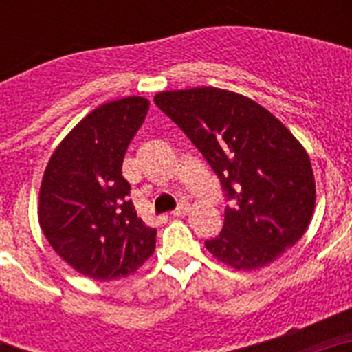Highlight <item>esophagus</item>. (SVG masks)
I'll list each match as a JSON object with an SVG mask.
<instances>
[{
	"label": "esophagus",
	"mask_w": 352,
	"mask_h": 352,
	"mask_svg": "<svg viewBox=\"0 0 352 352\" xmlns=\"http://www.w3.org/2000/svg\"><path fill=\"white\" fill-rule=\"evenodd\" d=\"M186 211H188V204L186 203H182V204H178V208H176V210L173 211V217H182V214H185Z\"/></svg>",
	"instance_id": "esophagus-1"
}]
</instances>
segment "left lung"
<instances>
[{
    "instance_id": "1",
    "label": "left lung",
    "mask_w": 352,
    "mask_h": 352,
    "mask_svg": "<svg viewBox=\"0 0 352 352\" xmlns=\"http://www.w3.org/2000/svg\"><path fill=\"white\" fill-rule=\"evenodd\" d=\"M162 113L183 130L217 174L223 227L206 248L236 270L263 268L292 247L316 204L310 158L272 113L219 88L164 91Z\"/></svg>"
}]
</instances>
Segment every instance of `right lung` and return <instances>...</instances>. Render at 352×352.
Here are the masks:
<instances>
[{
    "mask_svg": "<svg viewBox=\"0 0 352 352\" xmlns=\"http://www.w3.org/2000/svg\"><path fill=\"white\" fill-rule=\"evenodd\" d=\"M149 102L129 96L96 107L52 153L38 219L56 254L95 280L126 276L155 250L157 229L133 208L121 166Z\"/></svg>",
    "mask_w": 352,
    "mask_h": 352,
    "instance_id": "right-lung-1",
    "label": "right lung"
}]
</instances>
